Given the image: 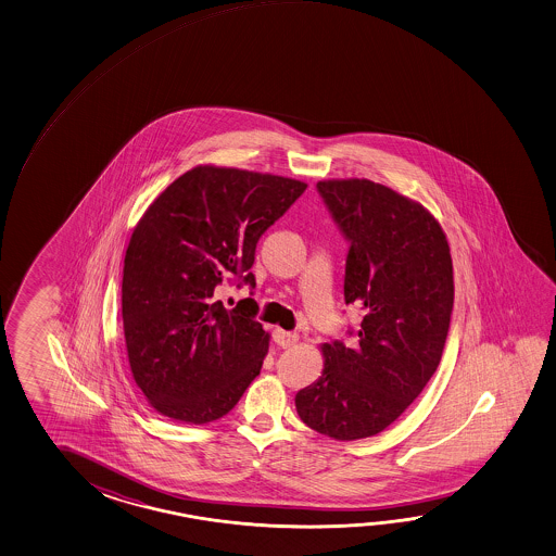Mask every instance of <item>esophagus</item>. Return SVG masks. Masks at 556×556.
<instances>
[{
    "label": "esophagus",
    "mask_w": 556,
    "mask_h": 556,
    "mask_svg": "<svg viewBox=\"0 0 556 556\" xmlns=\"http://www.w3.org/2000/svg\"><path fill=\"white\" fill-rule=\"evenodd\" d=\"M273 337L274 343L278 344V346H282V349H290V346L298 343V334L288 333V331H282V329H276Z\"/></svg>",
    "instance_id": "esophagus-1"
}]
</instances>
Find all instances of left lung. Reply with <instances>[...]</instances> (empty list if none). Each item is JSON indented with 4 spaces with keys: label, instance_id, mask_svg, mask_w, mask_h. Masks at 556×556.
Segmentation results:
<instances>
[{
    "label": "left lung",
    "instance_id": "8db88e82",
    "mask_svg": "<svg viewBox=\"0 0 556 556\" xmlns=\"http://www.w3.org/2000/svg\"><path fill=\"white\" fill-rule=\"evenodd\" d=\"M317 192L349 242L344 303L363 321L325 343L319 380L295 394L303 424L337 441L384 431L441 363L455 282L448 242L424 205L370 180H329Z\"/></svg>",
    "mask_w": 556,
    "mask_h": 556
}]
</instances>
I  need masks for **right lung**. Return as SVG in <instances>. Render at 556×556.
I'll list each match as a JSON object with an SVG mask.
<instances>
[{
  "mask_svg": "<svg viewBox=\"0 0 556 556\" xmlns=\"http://www.w3.org/2000/svg\"><path fill=\"white\" fill-rule=\"evenodd\" d=\"M305 184L198 166L152 202L123 266V331L132 378L159 414L202 425L229 414L261 374L268 333L258 303L227 309L225 283L256 286V242Z\"/></svg>",
  "mask_w": 556,
  "mask_h": 556,
  "instance_id": "add662e5",
  "label": "right lung"
}]
</instances>
